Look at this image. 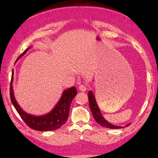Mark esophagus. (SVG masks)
Instances as JSON below:
<instances>
[{"label": "esophagus", "mask_w": 158, "mask_h": 158, "mask_svg": "<svg viewBox=\"0 0 158 158\" xmlns=\"http://www.w3.org/2000/svg\"><path fill=\"white\" fill-rule=\"evenodd\" d=\"M79 89L80 91L85 92V90H87V87L85 86V85H80L79 87Z\"/></svg>", "instance_id": "1"}]
</instances>
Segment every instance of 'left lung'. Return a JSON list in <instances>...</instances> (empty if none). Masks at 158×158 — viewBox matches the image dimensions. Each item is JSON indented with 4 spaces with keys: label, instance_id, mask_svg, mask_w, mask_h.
Segmentation results:
<instances>
[{
    "label": "left lung",
    "instance_id": "obj_1",
    "mask_svg": "<svg viewBox=\"0 0 158 158\" xmlns=\"http://www.w3.org/2000/svg\"><path fill=\"white\" fill-rule=\"evenodd\" d=\"M88 99H89V106H90V108L91 110L92 113H93V115L94 117V119L96 120V122L98 123L99 125H101L102 127H104L109 128H122V127H120V126H115L112 124L111 123H109L107 120L102 115V114L100 111V109L97 105V103L96 102V99L94 97V95L92 90H90L88 92ZM131 124H127L126 127H128V126L130 125Z\"/></svg>",
    "mask_w": 158,
    "mask_h": 158
}]
</instances>
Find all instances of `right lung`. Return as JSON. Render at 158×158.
<instances>
[{
	"mask_svg": "<svg viewBox=\"0 0 158 158\" xmlns=\"http://www.w3.org/2000/svg\"><path fill=\"white\" fill-rule=\"evenodd\" d=\"M32 46L27 48L24 52L21 54L16 61L22 57ZM14 81V70L11 73V79L10 84V98L14 108L18 112L23 120L26 124L34 130L39 131H54L62 127L67 121L69 115V110L71 102L74 97L77 94L75 87H71L63 91L61 98L56 103L54 107L49 113L42 115H34L24 111L20 106L16 100L13 89Z\"/></svg>",
	"mask_w": 158,
	"mask_h": 158,
	"instance_id": "right-lung-1",
	"label": "right lung"
}]
</instances>
